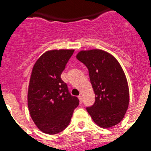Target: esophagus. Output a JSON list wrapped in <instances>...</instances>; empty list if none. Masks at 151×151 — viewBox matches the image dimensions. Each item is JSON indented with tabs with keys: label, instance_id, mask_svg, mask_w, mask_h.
<instances>
[{
	"label": "esophagus",
	"instance_id": "1",
	"mask_svg": "<svg viewBox=\"0 0 151 151\" xmlns=\"http://www.w3.org/2000/svg\"><path fill=\"white\" fill-rule=\"evenodd\" d=\"M78 99H79L80 104H82V97L81 95H79V96H78Z\"/></svg>",
	"mask_w": 151,
	"mask_h": 151
}]
</instances>
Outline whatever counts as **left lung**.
I'll use <instances>...</instances> for the list:
<instances>
[{
  "label": "left lung",
  "instance_id": "obj_1",
  "mask_svg": "<svg viewBox=\"0 0 151 151\" xmlns=\"http://www.w3.org/2000/svg\"><path fill=\"white\" fill-rule=\"evenodd\" d=\"M76 58L87 66L95 94L94 105L86 108L93 121L104 129L119 123L129 104L127 78L119 63L99 49L81 50Z\"/></svg>",
  "mask_w": 151,
  "mask_h": 151
}]
</instances>
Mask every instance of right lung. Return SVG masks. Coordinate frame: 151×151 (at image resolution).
Wrapping results in <instances>:
<instances>
[{"label": "right lung", "mask_w": 151, "mask_h": 151, "mask_svg": "<svg viewBox=\"0 0 151 151\" xmlns=\"http://www.w3.org/2000/svg\"><path fill=\"white\" fill-rule=\"evenodd\" d=\"M73 49L47 50L33 66L28 89V107L36 126L44 133L55 134L69 125L79 104L60 76Z\"/></svg>", "instance_id": "right-lung-1"}]
</instances>
